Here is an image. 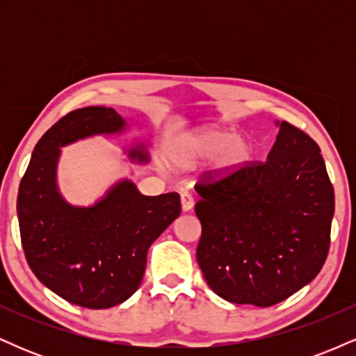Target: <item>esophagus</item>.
I'll return each mask as SVG.
<instances>
[{
	"label": "esophagus",
	"mask_w": 356,
	"mask_h": 356,
	"mask_svg": "<svg viewBox=\"0 0 356 356\" xmlns=\"http://www.w3.org/2000/svg\"><path fill=\"white\" fill-rule=\"evenodd\" d=\"M181 206H182L184 212H189L192 207H194V197H192L191 194H187V192H182V194H181Z\"/></svg>",
	"instance_id": "34e87169"
}]
</instances>
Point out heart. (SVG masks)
Returning a JSON list of instances; mask_svg holds the SVG:
<instances>
[{"mask_svg": "<svg viewBox=\"0 0 356 356\" xmlns=\"http://www.w3.org/2000/svg\"><path fill=\"white\" fill-rule=\"evenodd\" d=\"M252 144L231 129H197L182 134L170 147V159L179 167H194L207 159L216 157L214 172L227 177L239 170L251 159Z\"/></svg>", "mask_w": 356, "mask_h": 356, "instance_id": "b5f03b06", "label": "heart"}]
</instances>
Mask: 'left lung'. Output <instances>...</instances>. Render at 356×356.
<instances>
[{
    "label": "left lung",
    "mask_w": 356,
    "mask_h": 356,
    "mask_svg": "<svg viewBox=\"0 0 356 356\" xmlns=\"http://www.w3.org/2000/svg\"><path fill=\"white\" fill-rule=\"evenodd\" d=\"M266 162L199 182L197 263L216 295L273 306L316 277L330 248L334 192L320 147L288 122Z\"/></svg>",
    "instance_id": "obj_1"
}]
</instances>
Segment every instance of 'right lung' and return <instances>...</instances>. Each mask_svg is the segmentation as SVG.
I'll list each match as a JSON object with an SVG mask.
<instances>
[{
  "mask_svg": "<svg viewBox=\"0 0 356 356\" xmlns=\"http://www.w3.org/2000/svg\"><path fill=\"white\" fill-rule=\"evenodd\" d=\"M129 124L110 107L73 110L36 144L19 182V234L28 266L55 295L90 309L112 308L140 286L150 244L181 214L177 192L144 195L120 179L92 206L61 195V147L93 136H120ZM137 164L150 159L145 142L125 149Z\"/></svg>",
  "mask_w": 356,
  "mask_h": 356,
  "instance_id": "add662e5",
  "label": "right lung"
}]
</instances>
